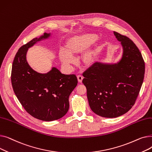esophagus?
I'll return each mask as SVG.
<instances>
[{"label":"esophagus","instance_id":"34e87169","mask_svg":"<svg viewBox=\"0 0 152 152\" xmlns=\"http://www.w3.org/2000/svg\"><path fill=\"white\" fill-rule=\"evenodd\" d=\"M77 80H78L79 83H82V81L83 79V77L81 75H77Z\"/></svg>","mask_w":152,"mask_h":152}]
</instances>
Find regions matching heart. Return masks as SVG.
Segmentation results:
<instances>
[{
  "label": "heart",
  "instance_id": "b5f03b06",
  "mask_svg": "<svg viewBox=\"0 0 152 152\" xmlns=\"http://www.w3.org/2000/svg\"><path fill=\"white\" fill-rule=\"evenodd\" d=\"M98 39V36L95 34H85L75 36L69 38L65 44V52L61 50L59 57L62 63L66 65H69L74 63L72 57H75L83 53L87 49L93 44ZM99 48L96 47L86 52L83 56V61L86 66H90L96 55Z\"/></svg>",
  "mask_w": 152,
  "mask_h": 152
}]
</instances>
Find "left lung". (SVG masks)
<instances>
[{"label": "left lung", "mask_w": 152, "mask_h": 152, "mask_svg": "<svg viewBox=\"0 0 152 152\" xmlns=\"http://www.w3.org/2000/svg\"><path fill=\"white\" fill-rule=\"evenodd\" d=\"M113 33L123 47L120 61L95 63L83 75L91 110L110 118L125 114L134 106L145 74V62L136 45L127 36Z\"/></svg>", "instance_id": "left-lung-1"}]
</instances>
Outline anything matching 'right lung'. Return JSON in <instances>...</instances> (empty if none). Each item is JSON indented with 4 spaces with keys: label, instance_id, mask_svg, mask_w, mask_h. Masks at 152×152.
Masks as SVG:
<instances>
[{
    "label": "right lung",
    "instance_id": "1",
    "mask_svg": "<svg viewBox=\"0 0 152 152\" xmlns=\"http://www.w3.org/2000/svg\"><path fill=\"white\" fill-rule=\"evenodd\" d=\"M44 33L21 46L12 64L11 81L13 91L27 112L35 118L50 121L58 119L68 112L69 96L77 84L75 75H63L56 68L46 74L34 71L27 63L29 47L49 37Z\"/></svg>",
    "mask_w": 152,
    "mask_h": 152
}]
</instances>
